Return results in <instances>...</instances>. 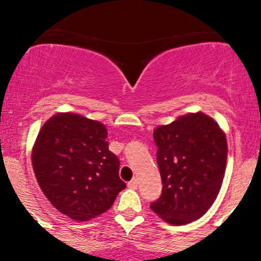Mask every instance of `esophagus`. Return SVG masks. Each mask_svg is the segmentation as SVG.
<instances>
[{
    "instance_id": "34e87169",
    "label": "esophagus",
    "mask_w": 261,
    "mask_h": 261,
    "mask_svg": "<svg viewBox=\"0 0 261 261\" xmlns=\"http://www.w3.org/2000/svg\"><path fill=\"white\" fill-rule=\"evenodd\" d=\"M137 184H139V182H137V179L134 178L133 180H130L127 182V187L130 189H134V190H135V189H137Z\"/></svg>"
}]
</instances>
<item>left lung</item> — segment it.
<instances>
[{
    "label": "left lung",
    "instance_id": "obj_1",
    "mask_svg": "<svg viewBox=\"0 0 261 261\" xmlns=\"http://www.w3.org/2000/svg\"><path fill=\"white\" fill-rule=\"evenodd\" d=\"M162 194L151 208L174 226L200 218L222 185L227 162L226 135L203 113L179 116L153 133Z\"/></svg>",
    "mask_w": 261,
    "mask_h": 261
}]
</instances>
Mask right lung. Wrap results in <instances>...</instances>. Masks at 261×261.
I'll use <instances>...</instances> for the list:
<instances>
[{
	"label": "right lung",
	"instance_id": "obj_1",
	"mask_svg": "<svg viewBox=\"0 0 261 261\" xmlns=\"http://www.w3.org/2000/svg\"><path fill=\"white\" fill-rule=\"evenodd\" d=\"M107 137L101 122L72 113L56 114L39 131L32 153L37 180L55 208L74 221L104 214L126 188Z\"/></svg>",
	"mask_w": 261,
	"mask_h": 261
}]
</instances>
